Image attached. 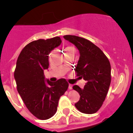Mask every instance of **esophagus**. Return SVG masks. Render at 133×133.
I'll return each instance as SVG.
<instances>
[{
  "mask_svg": "<svg viewBox=\"0 0 133 133\" xmlns=\"http://www.w3.org/2000/svg\"><path fill=\"white\" fill-rule=\"evenodd\" d=\"M73 88V85H71V84H69V89H72Z\"/></svg>",
  "mask_w": 133,
  "mask_h": 133,
  "instance_id": "1",
  "label": "esophagus"
}]
</instances>
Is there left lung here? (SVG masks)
<instances>
[{
    "label": "left lung",
    "instance_id": "1",
    "mask_svg": "<svg viewBox=\"0 0 133 133\" xmlns=\"http://www.w3.org/2000/svg\"><path fill=\"white\" fill-rule=\"evenodd\" d=\"M64 38L79 50L80 56L75 68L77 76L87 81L83 89L77 85L73 87L80 95L75 107L83 114H95L102 105L110 87V62L101 50L90 41L75 35H65Z\"/></svg>",
    "mask_w": 133,
    "mask_h": 133
}]
</instances>
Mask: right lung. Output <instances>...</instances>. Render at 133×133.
Masks as SVG:
<instances>
[{
  "label": "right lung",
  "mask_w": 133,
  "mask_h": 133,
  "mask_svg": "<svg viewBox=\"0 0 133 133\" xmlns=\"http://www.w3.org/2000/svg\"><path fill=\"white\" fill-rule=\"evenodd\" d=\"M61 43L59 37L34 41L23 48L16 62L14 79L18 93L29 111L40 119L56 114L59 98L68 88L65 79L51 82L44 75L49 66L50 52Z\"/></svg>",
  "instance_id": "1"
}]
</instances>
